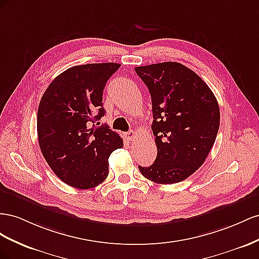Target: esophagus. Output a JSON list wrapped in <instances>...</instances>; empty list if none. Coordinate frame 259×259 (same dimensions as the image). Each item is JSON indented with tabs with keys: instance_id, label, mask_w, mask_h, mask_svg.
I'll return each mask as SVG.
<instances>
[{
	"instance_id": "34e87169",
	"label": "esophagus",
	"mask_w": 259,
	"mask_h": 259,
	"mask_svg": "<svg viewBox=\"0 0 259 259\" xmlns=\"http://www.w3.org/2000/svg\"><path fill=\"white\" fill-rule=\"evenodd\" d=\"M124 137H125V139L128 140V141H134V140L137 138V134L135 131H129V132H127V134L124 135Z\"/></svg>"
}]
</instances>
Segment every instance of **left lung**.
Segmentation results:
<instances>
[{"mask_svg": "<svg viewBox=\"0 0 259 259\" xmlns=\"http://www.w3.org/2000/svg\"><path fill=\"white\" fill-rule=\"evenodd\" d=\"M152 98V130L157 157L139 166L151 181L172 184L203 165L218 134V102L202 78L186 66L166 62L135 68Z\"/></svg>", "mask_w": 259, "mask_h": 259, "instance_id": "obj_1", "label": "left lung"}]
</instances>
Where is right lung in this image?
<instances>
[{"label":"right lung","instance_id":"obj_1","mask_svg":"<svg viewBox=\"0 0 259 259\" xmlns=\"http://www.w3.org/2000/svg\"><path fill=\"white\" fill-rule=\"evenodd\" d=\"M119 67L116 63L73 66L52 81L40 101L36 129L41 152L70 187L99 186L108 176L110 154L123 146L106 123L94 124L105 115L103 91Z\"/></svg>","mask_w":259,"mask_h":259}]
</instances>
